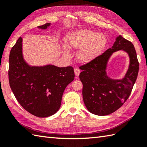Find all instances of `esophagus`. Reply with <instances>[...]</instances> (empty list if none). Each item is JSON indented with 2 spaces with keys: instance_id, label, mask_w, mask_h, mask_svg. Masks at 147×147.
<instances>
[{
  "instance_id": "esophagus-1",
  "label": "esophagus",
  "mask_w": 147,
  "mask_h": 147,
  "mask_svg": "<svg viewBox=\"0 0 147 147\" xmlns=\"http://www.w3.org/2000/svg\"><path fill=\"white\" fill-rule=\"evenodd\" d=\"M74 74H75V76H76V78L79 76V74L80 73V70L78 68H75L74 69Z\"/></svg>"
}]
</instances>
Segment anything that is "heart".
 Instances as JSON below:
<instances>
[{"instance_id": "1", "label": "heart", "mask_w": 147, "mask_h": 147, "mask_svg": "<svg viewBox=\"0 0 147 147\" xmlns=\"http://www.w3.org/2000/svg\"><path fill=\"white\" fill-rule=\"evenodd\" d=\"M66 47L78 50V60L83 63H88L96 58L104 51L107 43L105 35L90 30H79L68 33L64 38ZM62 55L69 58L71 54L64 46H62Z\"/></svg>"}]
</instances>
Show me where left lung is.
I'll list each match as a JSON object with an SVG mask.
<instances>
[{"label":"left lung","instance_id":"obj_1","mask_svg":"<svg viewBox=\"0 0 147 147\" xmlns=\"http://www.w3.org/2000/svg\"><path fill=\"white\" fill-rule=\"evenodd\" d=\"M123 50L129 55L130 65L125 76L120 80L111 79L106 69L115 51ZM80 79L83 83L84 104L91 113L106 115L119 109L128 98L138 76L139 62L132 43L119 35L112 48L80 67Z\"/></svg>","mask_w":147,"mask_h":147}]
</instances>
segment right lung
<instances>
[{"label":"right lung","instance_id":"1","mask_svg":"<svg viewBox=\"0 0 147 147\" xmlns=\"http://www.w3.org/2000/svg\"><path fill=\"white\" fill-rule=\"evenodd\" d=\"M46 23L38 26L45 30ZM23 39L20 37L9 55V85L18 102L26 111L38 117H47L57 112L65 88L74 79L73 67L49 64L32 66L24 59Z\"/></svg>","mask_w":147,"mask_h":147}]
</instances>
